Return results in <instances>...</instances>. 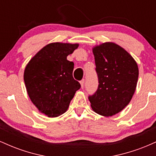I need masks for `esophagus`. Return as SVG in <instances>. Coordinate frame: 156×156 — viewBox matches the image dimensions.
I'll return each instance as SVG.
<instances>
[{
  "label": "esophagus",
  "mask_w": 156,
  "mask_h": 156,
  "mask_svg": "<svg viewBox=\"0 0 156 156\" xmlns=\"http://www.w3.org/2000/svg\"><path fill=\"white\" fill-rule=\"evenodd\" d=\"M84 82H85V80H84V79H82V80L80 81V86H81V88H82V89H83V87H84Z\"/></svg>",
  "instance_id": "1"
}]
</instances>
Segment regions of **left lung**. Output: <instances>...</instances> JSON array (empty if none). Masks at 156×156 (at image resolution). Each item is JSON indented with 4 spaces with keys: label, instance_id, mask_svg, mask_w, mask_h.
I'll use <instances>...</instances> for the list:
<instances>
[{
    "label": "left lung",
    "instance_id": "1",
    "mask_svg": "<svg viewBox=\"0 0 156 156\" xmlns=\"http://www.w3.org/2000/svg\"><path fill=\"white\" fill-rule=\"evenodd\" d=\"M92 51L99 85L89 101L94 112L111 117L130 103L136 87L139 68L133 57L114 42L95 46Z\"/></svg>",
    "mask_w": 156,
    "mask_h": 156
}]
</instances>
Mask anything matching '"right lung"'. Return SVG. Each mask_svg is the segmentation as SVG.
<instances>
[{"label": "right lung", "instance_id": "right-lung-1", "mask_svg": "<svg viewBox=\"0 0 156 156\" xmlns=\"http://www.w3.org/2000/svg\"><path fill=\"white\" fill-rule=\"evenodd\" d=\"M78 44L53 42L39 51L26 65L24 81L32 103L48 117L67 112L80 84L73 78L74 63L67 59Z\"/></svg>", "mask_w": 156, "mask_h": 156}]
</instances>
